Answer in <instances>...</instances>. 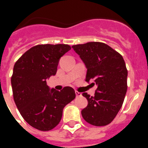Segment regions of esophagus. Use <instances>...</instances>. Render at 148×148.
I'll use <instances>...</instances> for the list:
<instances>
[{
  "label": "esophagus",
  "instance_id": "34e87169",
  "mask_svg": "<svg viewBox=\"0 0 148 148\" xmlns=\"http://www.w3.org/2000/svg\"><path fill=\"white\" fill-rule=\"evenodd\" d=\"M75 95H76L77 97H81V96H82V94L78 92V91H75Z\"/></svg>",
  "mask_w": 148,
  "mask_h": 148
}]
</instances>
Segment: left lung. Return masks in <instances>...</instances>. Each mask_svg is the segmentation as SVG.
I'll list each match as a JSON object with an SVG mask.
<instances>
[{"instance_id":"1","label":"left lung","mask_w":148,"mask_h":148,"mask_svg":"<svg viewBox=\"0 0 148 148\" xmlns=\"http://www.w3.org/2000/svg\"><path fill=\"white\" fill-rule=\"evenodd\" d=\"M72 48L88 70L85 81L97 86L95 96L82 95L88 102L81 110L82 117L92 125L105 126L114 119L126 95L127 70L124 58L101 42L74 45Z\"/></svg>"}]
</instances>
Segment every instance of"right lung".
<instances>
[{
	"label": "right lung",
	"mask_w": 148,
	"mask_h": 148,
	"mask_svg": "<svg viewBox=\"0 0 148 148\" xmlns=\"http://www.w3.org/2000/svg\"><path fill=\"white\" fill-rule=\"evenodd\" d=\"M71 50L68 45H40L31 47L15 63L11 77L15 104L25 121L40 131L55 127L63 109L75 98L74 90L50 88L46 80L57 73L60 58Z\"/></svg>",
	"instance_id": "right-lung-1"
}]
</instances>
